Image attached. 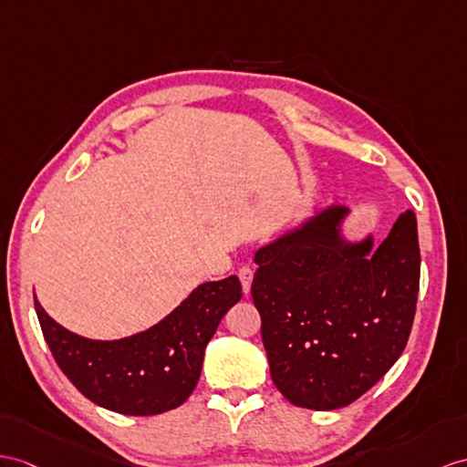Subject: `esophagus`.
<instances>
[{
    "instance_id": "1",
    "label": "esophagus",
    "mask_w": 467,
    "mask_h": 467,
    "mask_svg": "<svg viewBox=\"0 0 467 467\" xmlns=\"http://www.w3.org/2000/svg\"><path fill=\"white\" fill-rule=\"evenodd\" d=\"M237 275H240L242 287H244V291L247 293V291H249V287H252V281H254V269L245 265V267H242V269H240V273H237Z\"/></svg>"
}]
</instances>
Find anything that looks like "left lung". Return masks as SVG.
Returning <instances> with one entry per match:
<instances>
[{"label": "left lung", "mask_w": 467, "mask_h": 467, "mask_svg": "<svg viewBox=\"0 0 467 467\" xmlns=\"http://www.w3.org/2000/svg\"><path fill=\"white\" fill-rule=\"evenodd\" d=\"M350 208L315 212L259 247L252 297L271 379L295 406L335 410L377 384L402 355L420 285L412 210L374 247L350 242Z\"/></svg>", "instance_id": "obj_1"}]
</instances>
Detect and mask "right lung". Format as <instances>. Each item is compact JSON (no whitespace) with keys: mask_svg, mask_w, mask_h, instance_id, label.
Segmentation results:
<instances>
[{"mask_svg":"<svg viewBox=\"0 0 467 467\" xmlns=\"http://www.w3.org/2000/svg\"><path fill=\"white\" fill-rule=\"evenodd\" d=\"M242 299L235 275L202 283L161 323L117 340L85 338L36 311L53 358L75 389L107 410L154 416L174 410L196 389L203 350L223 315Z\"/></svg>","mask_w":467,"mask_h":467,"instance_id":"add662e5","label":"right lung"}]
</instances>
